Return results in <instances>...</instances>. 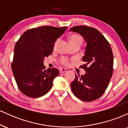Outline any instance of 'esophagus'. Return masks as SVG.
<instances>
[{
  "instance_id": "obj_1",
  "label": "esophagus",
  "mask_w": 128,
  "mask_h": 128,
  "mask_svg": "<svg viewBox=\"0 0 128 128\" xmlns=\"http://www.w3.org/2000/svg\"><path fill=\"white\" fill-rule=\"evenodd\" d=\"M67 72V70L66 68H60V72L61 73H65Z\"/></svg>"
}]
</instances>
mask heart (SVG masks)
Returning a JSON list of instances; mask_svg holds the SVG:
<instances>
[{"mask_svg":"<svg viewBox=\"0 0 128 128\" xmlns=\"http://www.w3.org/2000/svg\"><path fill=\"white\" fill-rule=\"evenodd\" d=\"M69 42H70V44H73L75 43V42H82V38L80 37V36H79V35L77 34H72L68 38ZM58 43V40L56 41V42L54 44V46H56ZM60 64H61L63 66H68L69 64H70V60L68 59L67 58H66V57H62L59 60Z\"/></svg>","mask_w":128,"mask_h":128,"instance_id":"heart-1","label":"heart"}]
</instances>
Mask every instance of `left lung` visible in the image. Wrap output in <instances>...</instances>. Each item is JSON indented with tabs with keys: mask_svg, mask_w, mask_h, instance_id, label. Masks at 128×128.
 <instances>
[{
	"mask_svg": "<svg viewBox=\"0 0 128 128\" xmlns=\"http://www.w3.org/2000/svg\"><path fill=\"white\" fill-rule=\"evenodd\" d=\"M70 31L83 36L86 42L85 55L86 64L80 68L86 73L76 74L71 83L74 96L85 102H92L102 96L108 87L113 73V54L109 42L97 29L86 26H74Z\"/></svg>",
	"mask_w": 128,
	"mask_h": 128,
	"instance_id": "1",
	"label": "left lung"
}]
</instances>
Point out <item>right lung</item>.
Here are the masks:
<instances>
[{"instance_id": "add662e5", "label": "right lung", "mask_w": 128, "mask_h": 128, "mask_svg": "<svg viewBox=\"0 0 128 128\" xmlns=\"http://www.w3.org/2000/svg\"><path fill=\"white\" fill-rule=\"evenodd\" d=\"M66 29L39 26L26 30L16 42L11 68L19 90L24 95L39 98L52 88L59 71L55 68L45 70L43 60L52 54L55 41Z\"/></svg>"}]
</instances>
